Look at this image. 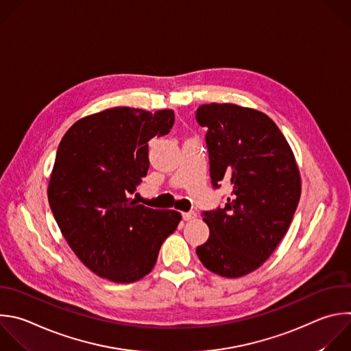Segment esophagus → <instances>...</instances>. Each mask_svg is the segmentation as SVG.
Returning a JSON list of instances; mask_svg holds the SVG:
<instances>
[{"mask_svg": "<svg viewBox=\"0 0 351 351\" xmlns=\"http://www.w3.org/2000/svg\"><path fill=\"white\" fill-rule=\"evenodd\" d=\"M182 216H183V220H193L197 217V213L194 210H190V212H183Z\"/></svg>", "mask_w": 351, "mask_h": 351, "instance_id": "esophagus-1", "label": "esophagus"}]
</instances>
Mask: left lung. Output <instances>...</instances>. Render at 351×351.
Listing matches in <instances>:
<instances>
[{"mask_svg":"<svg viewBox=\"0 0 351 351\" xmlns=\"http://www.w3.org/2000/svg\"><path fill=\"white\" fill-rule=\"evenodd\" d=\"M206 127L210 179L232 187L223 209L202 213L209 239L197 256L212 273L237 278L259 269L276 251L299 204L302 180L293 152L262 111L231 103L198 107Z\"/></svg>","mask_w":351,"mask_h":351,"instance_id":"obj_1","label":"left lung"}]
</instances>
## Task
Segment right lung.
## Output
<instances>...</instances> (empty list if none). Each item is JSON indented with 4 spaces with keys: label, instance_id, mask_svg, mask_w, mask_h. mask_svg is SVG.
Instances as JSON below:
<instances>
[{
    "label": "right lung",
    "instance_id": "right-lung-1",
    "mask_svg": "<svg viewBox=\"0 0 351 351\" xmlns=\"http://www.w3.org/2000/svg\"><path fill=\"white\" fill-rule=\"evenodd\" d=\"M173 110L112 107L74 123L62 138L48 201L69 247L96 276L130 284L147 276L182 215L139 204L149 141L173 127Z\"/></svg>",
    "mask_w": 351,
    "mask_h": 351
}]
</instances>
